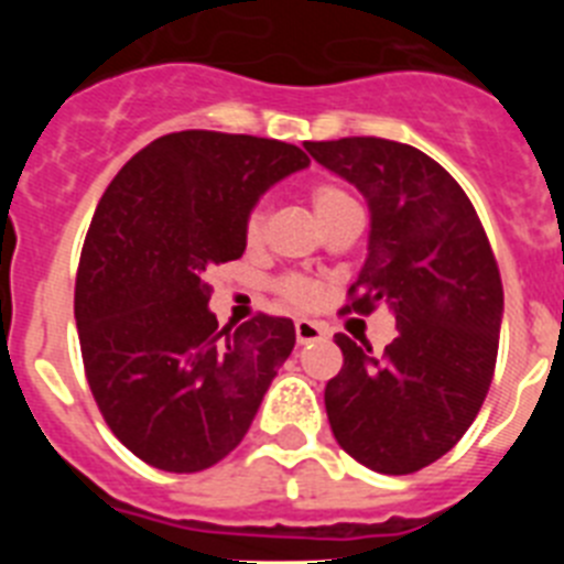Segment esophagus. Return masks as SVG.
Masks as SVG:
<instances>
[{"mask_svg":"<svg viewBox=\"0 0 564 564\" xmlns=\"http://www.w3.org/2000/svg\"><path fill=\"white\" fill-rule=\"evenodd\" d=\"M327 338V327L318 325V322H307V318H299L296 322V341L299 344H313Z\"/></svg>","mask_w":564,"mask_h":564,"instance_id":"34e87169","label":"esophagus"}]
</instances>
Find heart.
I'll return each mask as SVG.
<instances>
[{
  "mask_svg": "<svg viewBox=\"0 0 564 564\" xmlns=\"http://www.w3.org/2000/svg\"><path fill=\"white\" fill-rule=\"evenodd\" d=\"M311 203L316 217L322 220V226H325L330 217H336L338 212H344L347 206H356L350 194L344 192L338 183H330V181L313 183ZM262 231H265V206H253L246 217V239L248 242H259ZM276 291L279 296L296 307H313L318 305V299H322V288H318L316 282H311V279L296 276V273H288V276L279 279Z\"/></svg>",
  "mask_w": 564,
  "mask_h": 564,
  "instance_id": "heart-1",
  "label": "heart"
}]
</instances>
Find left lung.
Returning a JSON list of instances; mask_svg holds the SVG:
<instances>
[{
  "label": "left lung",
  "mask_w": 564,
  "mask_h": 564,
  "mask_svg": "<svg viewBox=\"0 0 564 564\" xmlns=\"http://www.w3.org/2000/svg\"><path fill=\"white\" fill-rule=\"evenodd\" d=\"M370 206L367 259L344 311L387 305L398 336L376 356L338 333L325 387L338 446L381 475H412L466 435L491 387L502 322L500 268L475 206L441 163L383 138L307 141Z\"/></svg>",
  "instance_id": "1"
}]
</instances>
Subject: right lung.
Masks as SVG:
<instances>
[{"label": "right lung", "instance_id": "right-lung-1", "mask_svg": "<svg viewBox=\"0 0 564 564\" xmlns=\"http://www.w3.org/2000/svg\"><path fill=\"white\" fill-rule=\"evenodd\" d=\"M307 163L293 143L186 129L143 147L104 192L78 262V341L104 421L149 466L220 463L291 356V318L220 330L206 276L242 257L248 212Z\"/></svg>", "mask_w": 564, "mask_h": 564}]
</instances>
